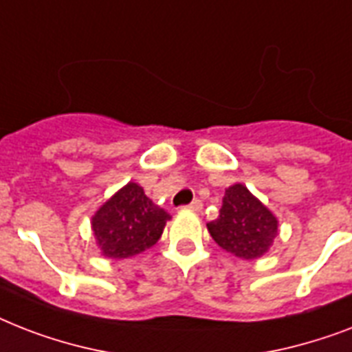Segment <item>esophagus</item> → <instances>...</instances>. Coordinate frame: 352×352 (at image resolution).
Wrapping results in <instances>:
<instances>
[{
  "label": "esophagus",
  "mask_w": 352,
  "mask_h": 352,
  "mask_svg": "<svg viewBox=\"0 0 352 352\" xmlns=\"http://www.w3.org/2000/svg\"><path fill=\"white\" fill-rule=\"evenodd\" d=\"M188 208L193 210V212H201V210H203V203H201L199 199H195V201H192V203H190V206H188Z\"/></svg>",
  "instance_id": "obj_1"
}]
</instances>
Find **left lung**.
Instances as JSON below:
<instances>
[{"label": "left lung", "instance_id": "obj_1", "mask_svg": "<svg viewBox=\"0 0 352 352\" xmlns=\"http://www.w3.org/2000/svg\"><path fill=\"white\" fill-rule=\"evenodd\" d=\"M206 226L223 250L241 259L261 257L278 235L276 215L243 184L226 190L219 217Z\"/></svg>", "mask_w": 352, "mask_h": 352}]
</instances>
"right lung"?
Listing matches in <instances>:
<instances>
[{"label":"right lung","mask_w":352,"mask_h":352,"mask_svg":"<svg viewBox=\"0 0 352 352\" xmlns=\"http://www.w3.org/2000/svg\"><path fill=\"white\" fill-rule=\"evenodd\" d=\"M170 219L137 182H127L96 210L91 226L102 256L126 259L151 248Z\"/></svg>","instance_id":"1"}]
</instances>
